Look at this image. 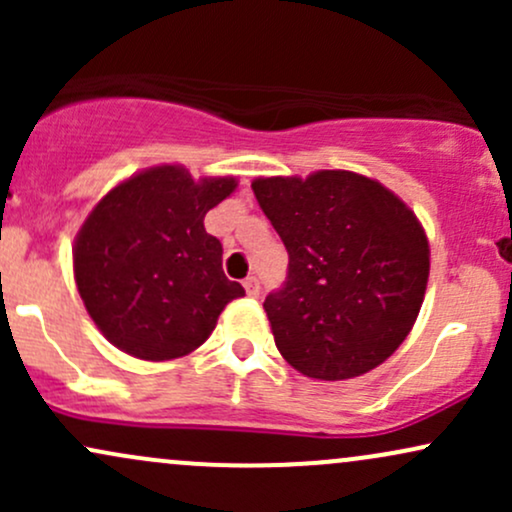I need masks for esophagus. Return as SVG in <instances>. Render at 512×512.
I'll use <instances>...</instances> for the list:
<instances>
[{
  "instance_id": "obj_1",
  "label": "esophagus",
  "mask_w": 512,
  "mask_h": 512,
  "mask_svg": "<svg viewBox=\"0 0 512 512\" xmlns=\"http://www.w3.org/2000/svg\"><path fill=\"white\" fill-rule=\"evenodd\" d=\"M243 286H245V293H248L250 298L260 296V281H257V276H248V279L243 281Z\"/></svg>"
}]
</instances>
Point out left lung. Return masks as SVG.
I'll list each match as a JSON object with an SVG mask.
<instances>
[{
  "instance_id": "1",
  "label": "left lung",
  "mask_w": 512,
  "mask_h": 512,
  "mask_svg": "<svg viewBox=\"0 0 512 512\" xmlns=\"http://www.w3.org/2000/svg\"><path fill=\"white\" fill-rule=\"evenodd\" d=\"M252 192L289 252L284 286L264 298L281 356L317 380L378 368L424 303L431 250L414 211L351 170L257 178Z\"/></svg>"
}]
</instances>
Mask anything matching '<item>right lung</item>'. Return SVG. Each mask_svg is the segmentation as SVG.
<instances>
[{"label": "right lung", "instance_id": "right-lung-1", "mask_svg": "<svg viewBox=\"0 0 512 512\" xmlns=\"http://www.w3.org/2000/svg\"><path fill=\"white\" fill-rule=\"evenodd\" d=\"M238 180H195L182 166L132 175L93 207L74 240V279L110 344L142 361L187 356L221 310L245 296L221 269L223 248L204 216Z\"/></svg>", "mask_w": 512, "mask_h": 512}]
</instances>
